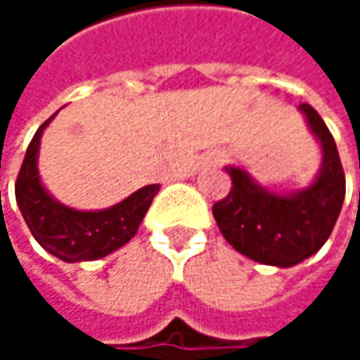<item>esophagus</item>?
<instances>
[{
	"label": "esophagus",
	"mask_w": 360,
	"mask_h": 360,
	"mask_svg": "<svg viewBox=\"0 0 360 360\" xmlns=\"http://www.w3.org/2000/svg\"><path fill=\"white\" fill-rule=\"evenodd\" d=\"M214 162H217V165H223V162H225V154H217V156H214Z\"/></svg>",
	"instance_id": "obj_1"
}]
</instances>
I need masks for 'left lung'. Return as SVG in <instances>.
I'll use <instances>...</instances> for the list:
<instances>
[{
	"label": "left lung",
	"mask_w": 360,
	"mask_h": 360,
	"mask_svg": "<svg viewBox=\"0 0 360 360\" xmlns=\"http://www.w3.org/2000/svg\"><path fill=\"white\" fill-rule=\"evenodd\" d=\"M300 110L323 148V167L315 183L300 193L277 195L258 187L246 171L225 167L231 189L212 206L223 238L262 264L294 266L313 256L331 236L346 195L344 169L327 124L311 104Z\"/></svg>",
	"instance_id": "8db88e82"
}]
</instances>
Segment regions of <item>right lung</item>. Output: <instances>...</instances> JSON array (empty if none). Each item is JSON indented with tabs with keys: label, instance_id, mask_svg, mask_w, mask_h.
<instances>
[{
	"label": "right lung",
	"instance_id": "1",
	"mask_svg": "<svg viewBox=\"0 0 360 360\" xmlns=\"http://www.w3.org/2000/svg\"><path fill=\"white\" fill-rule=\"evenodd\" d=\"M53 118V116H51ZM47 118L31 139L18 179L16 202L37 242L64 262L104 258L124 246L139 229L160 185H146L108 210L81 212L58 204L41 185L37 175L39 139Z\"/></svg>",
	"mask_w": 360,
	"mask_h": 360
}]
</instances>
